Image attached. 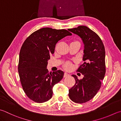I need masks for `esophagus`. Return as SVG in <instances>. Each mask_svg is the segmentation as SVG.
Wrapping results in <instances>:
<instances>
[{
  "mask_svg": "<svg viewBox=\"0 0 121 121\" xmlns=\"http://www.w3.org/2000/svg\"><path fill=\"white\" fill-rule=\"evenodd\" d=\"M69 76V74H68L66 73H65L64 75V77H67V76Z\"/></svg>",
  "mask_w": 121,
  "mask_h": 121,
  "instance_id": "34e87169",
  "label": "esophagus"
}]
</instances>
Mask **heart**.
<instances>
[{"label":"heart","mask_w":121,"mask_h":121,"mask_svg":"<svg viewBox=\"0 0 121 121\" xmlns=\"http://www.w3.org/2000/svg\"><path fill=\"white\" fill-rule=\"evenodd\" d=\"M77 42V41H74V42ZM72 67H73L72 63L69 61H66V62L64 63L63 64V67L66 70H70L72 68Z\"/></svg>","instance_id":"1"}]
</instances>
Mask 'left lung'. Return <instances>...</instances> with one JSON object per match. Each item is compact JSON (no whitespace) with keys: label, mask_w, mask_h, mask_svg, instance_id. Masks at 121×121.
I'll return each instance as SVG.
<instances>
[{"label":"left lung","mask_w":121,"mask_h":121,"mask_svg":"<svg viewBox=\"0 0 121 121\" xmlns=\"http://www.w3.org/2000/svg\"><path fill=\"white\" fill-rule=\"evenodd\" d=\"M68 30L79 36L84 45V62L77 70L84 77L78 79L76 75H72L75 84L69 90L68 95L75 103H86L92 99L101 88L106 72L105 51L99 35L88 27L79 26Z\"/></svg>","instance_id":"left-lung-1"}]
</instances>
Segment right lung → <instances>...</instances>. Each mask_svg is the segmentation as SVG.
<instances>
[{
  "mask_svg": "<svg viewBox=\"0 0 121 121\" xmlns=\"http://www.w3.org/2000/svg\"><path fill=\"white\" fill-rule=\"evenodd\" d=\"M72 33L66 29L43 28L25 40L19 53L18 73L22 87L29 99L44 103L53 95V87L63 78L64 72L47 69L48 60L54 53L56 43Z\"/></svg>",
  "mask_w": 121,
  "mask_h": 121,
  "instance_id": "add662e5",
  "label": "right lung"
}]
</instances>
